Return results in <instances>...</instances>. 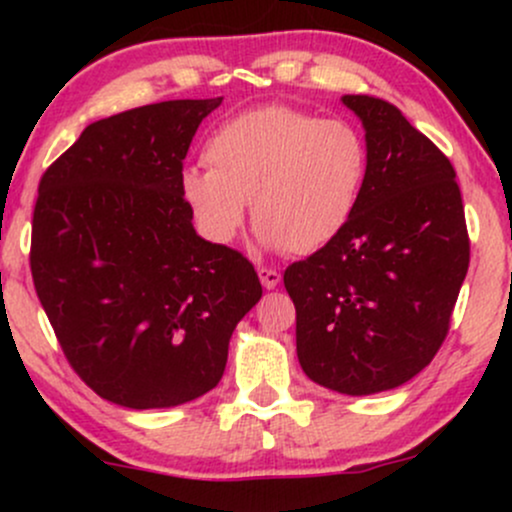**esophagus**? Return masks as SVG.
Returning <instances> with one entry per match:
<instances>
[{
    "label": "esophagus",
    "mask_w": 512,
    "mask_h": 512,
    "mask_svg": "<svg viewBox=\"0 0 512 512\" xmlns=\"http://www.w3.org/2000/svg\"><path fill=\"white\" fill-rule=\"evenodd\" d=\"M257 274H260V281H262L264 289H276V286H279L281 274L276 272V269H272V267H260V269H257Z\"/></svg>",
    "instance_id": "obj_1"
}]
</instances>
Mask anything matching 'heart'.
<instances>
[{"instance_id": "b5f03b06", "label": "heart", "mask_w": 512, "mask_h": 512, "mask_svg": "<svg viewBox=\"0 0 512 512\" xmlns=\"http://www.w3.org/2000/svg\"><path fill=\"white\" fill-rule=\"evenodd\" d=\"M209 168L180 173V197L202 236L236 240L252 219L269 248L315 252L351 221L368 178V144L344 120L262 105L226 120L204 146Z\"/></svg>"}]
</instances>
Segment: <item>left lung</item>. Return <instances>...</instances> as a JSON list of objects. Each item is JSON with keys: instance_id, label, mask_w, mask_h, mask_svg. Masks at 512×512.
Returning <instances> with one entry per match:
<instances>
[{"instance_id": "left-lung-1", "label": "left lung", "mask_w": 512, "mask_h": 512, "mask_svg": "<svg viewBox=\"0 0 512 512\" xmlns=\"http://www.w3.org/2000/svg\"><path fill=\"white\" fill-rule=\"evenodd\" d=\"M342 101L366 127V187L344 231L289 264L284 286L305 375L344 395H373L407 383L443 346L469 233L448 156L392 103Z\"/></svg>"}]
</instances>
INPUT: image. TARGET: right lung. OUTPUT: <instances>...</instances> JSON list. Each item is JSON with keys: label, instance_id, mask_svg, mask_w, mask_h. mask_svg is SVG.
<instances>
[{"label": "right lung", "instance_id": "right-lung-1", "mask_svg": "<svg viewBox=\"0 0 512 512\" xmlns=\"http://www.w3.org/2000/svg\"><path fill=\"white\" fill-rule=\"evenodd\" d=\"M219 105L105 117L40 178L35 293L74 373L120 407H178L219 385L231 334L262 296L252 262L199 238L180 197L192 137Z\"/></svg>", "mask_w": 512, "mask_h": 512}]
</instances>
